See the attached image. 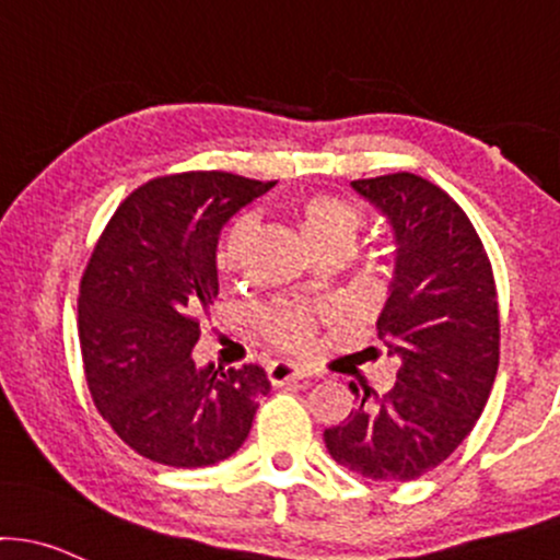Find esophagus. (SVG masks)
Listing matches in <instances>:
<instances>
[{"instance_id": "obj_1", "label": "esophagus", "mask_w": 560, "mask_h": 560, "mask_svg": "<svg viewBox=\"0 0 560 560\" xmlns=\"http://www.w3.org/2000/svg\"><path fill=\"white\" fill-rule=\"evenodd\" d=\"M268 380L270 385H287V383H298V380L308 377L298 364H290V361H270L268 364Z\"/></svg>"}]
</instances>
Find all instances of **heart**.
<instances>
[{
    "mask_svg": "<svg viewBox=\"0 0 560 560\" xmlns=\"http://www.w3.org/2000/svg\"><path fill=\"white\" fill-rule=\"evenodd\" d=\"M292 214L305 242L316 252L324 247H348L361 229V220H364V214L353 201L340 194H329V190H313V194H303L300 199H294ZM249 233L252 225L247 218H238L225 233L218 255L220 268L225 273H236L242 268ZM260 329L276 348L303 353L313 346V337H316V316L300 305L281 303L262 313Z\"/></svg>",
    "mask_w": 560,
    "mask_h": 560,
    "instance_id": "obj_1",
    "label": "heart"
}]
</instances>
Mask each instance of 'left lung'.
<instances>
[{
    "label": "left lung",
    "instance_id": "obj_1",
    "mask_svg": "<svg viewBox=\"0 0 560 560\" xmlns=\"http://www.w3.org/2000/svg\"><path fill=\"white\" fill-rule=\"evenodd\" d=\"M396 233V276L377 318L398 355L396 385L366 388L324 430L337 465L370 481H411L468 439L500 366V303L470 218L446 190L411 172L353 180Z\"/></svg>",
    "mask_w": 560,
    "mask_h": 560
}]
</instances>
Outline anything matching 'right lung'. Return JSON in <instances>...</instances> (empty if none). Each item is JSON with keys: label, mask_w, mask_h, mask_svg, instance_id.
<instances>
[{"label": "right lung", "mask_w": 560, "mask_h": 560, "mask_svg": "<svg viewBox=\"0 0 560 560\" xmlns=\"http://www.w3.org/2000/svg\"><path fill=\"white\" fill-rule=\"evenodd\" d=\"M273 188L233 172L153 177L119 205L79 284V346L92 401L151 463L207 468L249 435L270 383L257 364L199 366V313L218 298V236Z\"/></svg>", "instance_id": "1"}]
</instances>
